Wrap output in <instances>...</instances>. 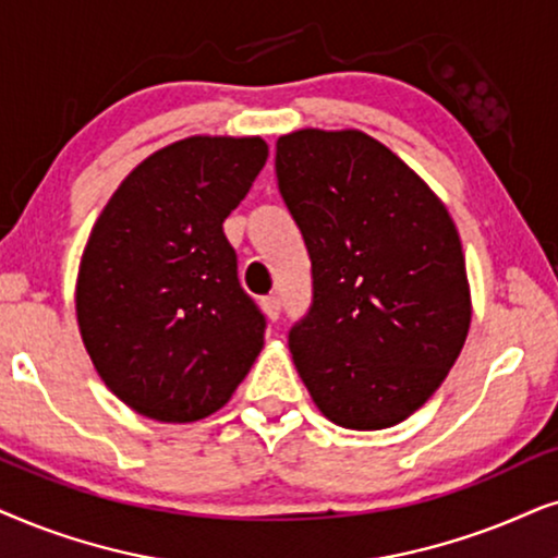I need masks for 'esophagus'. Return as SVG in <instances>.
Segmentation results:
<instances>
[{"label": "esophagus", "instance_id": "1", "mask_svg": "<svg viewBox=\"0 0 558 558\" xmlns=\"http://www.w3.org/2000/svg\"><path fill=\"white\" fill-rule=\"evenodd\" d=\"M280 308H283V301H280V295H265L263 299V311H265V316L270 318V322H275V318L280 316Z\"/></svg>", "mask_w": 558, "mask_h": 558}]
</instances>
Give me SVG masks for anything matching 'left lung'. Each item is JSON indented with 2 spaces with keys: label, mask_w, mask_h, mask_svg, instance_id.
<instances>
[{
  "label": "left lung",
  "mask_w": 558,
  "mask_h": 558,
  "mask_svg": "<svg viewBox=\"0 0 558 558\" xmlns=\"http://www.w3.org/2000/svg\"><path fill=\"white\" fill-rule=\"evenodd\" d=\"M275 175L311 257V306L288 331L301 380L339 426H396L434 396L470 331L454 221L365 132L280 137Z\"/></svg>",
  "instance_id": "1"
}]
</instances>
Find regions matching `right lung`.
Wrapping results in <instances>:
<instances>
[{"instance_id":"1","label":"right lung","mask_w":558,"mask_h":558,"mask_svg":"<svg viewBox=\"0 0 558 558\" xmlns=\"http://www.w3.org/2000/svg\"><path fill=\"white\" fill-rule=\"evenodd\" d=\"M267 160L259 137H189L124 178L88 236L76 314L114 396L147 418L219 411L263 349L225 219Z\"/></svg>"}]
</instances>
